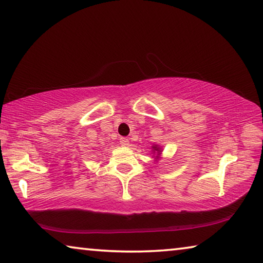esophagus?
Returning <instances> with one entry per match:
<instances>
[{"label": "esophagus", "instance_id": "obj_1", "mask_svg": "<svg viewBox=\"0 0 263 263\" xmlns=\"http://www.w3.org/2000/svg\"><path fill=\"white\" fill-rule=\"evenodd\" d=\"M119 142H121L122 146H127L128 145V139L126 137H122L121 139H119Z\"/></svg>", "mask_w": 263, "mask_h": 263}]
</instances>
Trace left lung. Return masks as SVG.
<instances>
[{"instance_id": "8db88e82", "label": "left lung", "mask_w": 263, "mask_h": 263, "mask_svg": "<svg viewBox=\"0 0 263 263\" xmlns=\"http://www.w3.org/2000/svg\"><path fill=\"white\" fill-rule=\"evenodd\" d=\"M154 149H155V151H159V148H157V147H154Z\"/></svg>"}]
</instances>
